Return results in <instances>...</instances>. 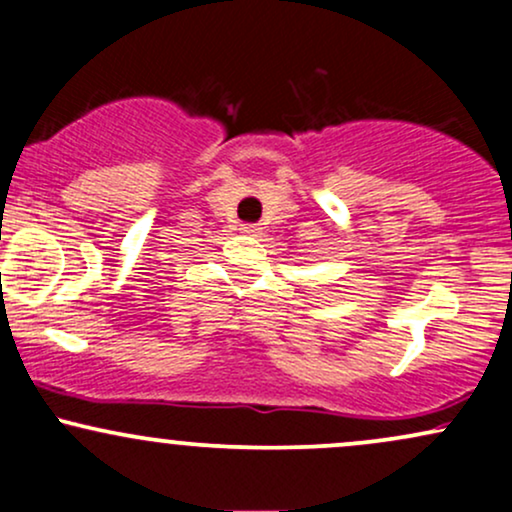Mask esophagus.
<instances>
[{
    "mask_svg": "<svg viewBox=\"0 0 512 512\" xmlns=\"http://www.w3.org/2000/svg\"><path fill=\"white\" fill-rule=\"evenodd\" d=\"M240 231H243L245 236H260L262 228H260V226H255V223H245V226L240 228Z\"/></svg>",
    "mask_w": 512,
    "mask_h": 512,
    "instance_id": "34e87169",
    "label": "esophagus"
}]
</instances>
